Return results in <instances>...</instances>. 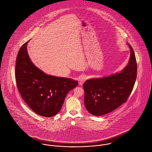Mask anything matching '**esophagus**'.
I'll list each match as a JSON object with an SVG mask.
<instances>
[{
    "label": "esophagus",
    "instance_id": "1",
    "mask_svg": "<svg viewBox=\"0 0 152 152\" xmlns=\"http://www.w3.org/2000/svg\"><path fill=\"white\" fill-rule=\"evenodd\" d=\"M86 76L85 75H82L79 77V83L82 85H83V83H84V82L86 80Z\"/></svg>",
    "mask_w": 152,
    "mask_h": 152
}]
</instances>
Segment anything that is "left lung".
Wrapping results in <instances>:
<instances>
[{
    "label": "left lung",
    "instance_id": "8db88e82",
    "mask_svg": "<svg viewBox=\"0 0 152 152\" xmlns=\"http://www.w3.org/2000/svg\"><path fill=\"white\" fill-rule=\"evenodd\" d=\"M129 47L130 61L123 71L108 77L87 80L83 83L85 107L92 115L101 116L112 112L126 102L131 94L137 65L134 50Z\"/></svg>",
    "mask_w": 152,
    "mask_h": 152
}]
</instances>
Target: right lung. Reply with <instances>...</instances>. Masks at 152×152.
Masks as SVG:
<instances>
[{"mask_svg":"<svg viewBox=\"0 0 152 152\" xmlns=\"http://www.w3.org/2000/svg\"><path fill=\"white\" fill-rule=\"evenodd\" d=\"M28 41L21 46L16 57L17 88L33 111L41 116L53 117L60 111L67 93L76 87L78 82L68 78L47 75L38 69L28 56L26 50Z\"/></svg>","mask_w":152,"mask_h":152,"instance_id":"1","label":"right lung"}]
</instances>
